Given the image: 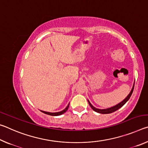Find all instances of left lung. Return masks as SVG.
<instances>
[{
    "mask_svg": "<svg viewBox=\"0 0 148 148\" xmlns=\"http://www.w3.org/2000/svg\"><path fill=\"white\" fill-rule=\"evenodd\" d=\"M134 84L133 85V87H132V88L131 89V92H130V93L128 95V96H127L126 98H125L123 101H121L120 103H119L118 104L116 105V106H114L113 107H111V108H107V109H99V108H95L90 103V102L88 101L89 102V106H91V108L94 110L95 112H98V113L100 114H110V113H112V112H114L115 111H116L118 109H119L120 108H121L123 105L126 103V102L129 101V99H130V97H131V95L132 93V92H133V90H134Z\"/></svg>",
    "mask_w": 148,
    "mask_h": 148,
    "instance_id": "8db88e82",
    "label": "left lung"
}]
</instances>
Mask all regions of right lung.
Returning a JSON list of instances; mask_svg holds the SVG:
<instances>
[{"label": "right lung", "mask_w": 148, "mask_h": 148, "mask_svg": "<svg viewBox=\"0 0 148 148\" xmlns=\"http://www.w3.org/2000/svg\"><path fill=\"white\" fill-rule=\"evenodd\" d=\"M69 107V104H68V106H67L65 108L62 110V111L61 112H55V113H52V112H44V111H42V110H40V111L42 112H43V113L46 114L47 115H49V116H60V115H62V114H64V112H66L67 111V110H68Z\"/></svg>", "instance_id": "add662e5"}]
</instances>
